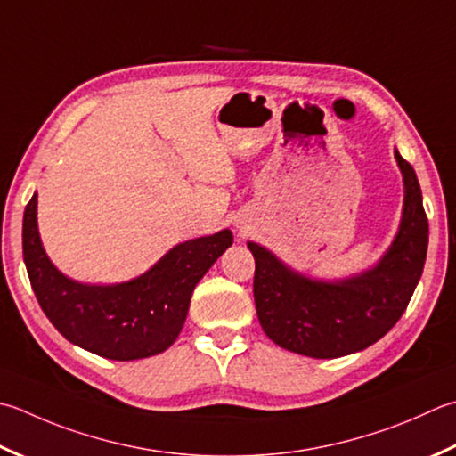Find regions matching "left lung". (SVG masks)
<instances>
[{
	"instance_id": "1",
	"label": "left lung",
	"mask_w": 456,
	"mask_h": 456,
	"mask_svg": "<svg viewBox=\"0 0 456 456\" xmlns=\"http://www.w3.org/2000/svg\"><path fill=\"white\" fill-rule=\"evenodd\" d=\"M403 174V213L394 243L371 269L340 281L292 271L248 240L255 256V305L274 344L308 358L330 360L365 350L386 336L411 300L429 245V221L415 169L395 150Z\"/></svg>"
}]
</instances>
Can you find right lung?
<instances>
[{"label":"right lung","instance_id":"obj_1","mask_svg":"<svg viewBox=\"0 0 456 456\" xmlns=\"http://www.w3.org/2000/svg\"><path fill=\"white\" fill-rule=\"evenodd\" d=\"M233 243V233L185 240L144 274L120 284H83L49 261L37 229V193L23 213V261L45 316L69 342L106 360L162 354L180 336L195 284Z\"/></svg>","mask_w":456,"mask_h":456}]
</instances>
